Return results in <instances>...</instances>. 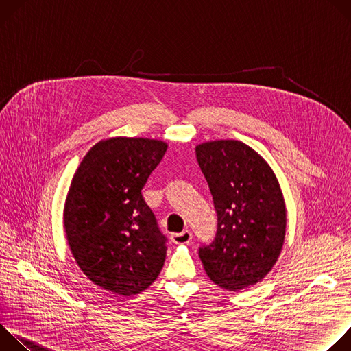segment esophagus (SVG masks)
I'll return each instance as SVG.
<instances>
[{
    "label": "esophagus",
    "instance_id": "1",
    "mask_svg": "<svg viewBox=\"0 0 351 351\" xmlns=\"http://www.w3.org/2000/svg\"><path fill=\"white\" fill-rule=\"evenodd\" d=\"M171 240L175 243V244H186L191 240V233L189 230H183L180 233H173L171 236Z\"/></svg>",
    "mask_w": 351,
    "mask_h": 351
}]
</instances>
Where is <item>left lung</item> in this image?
Returning a JSON list of instances; mask_svg holds the SVG:
<instances>
[{"instance_id": "obj_1", "label": "left lung", "mask_w": 351, "mask_h": 351, "mask_svg": "<svg viewBox=\"0 0 351 351\" xmlns=\"http://www.w3.org/2000/svg\"><path fill=\"white\" fill-rule=\"evenodd\" d=\"M217 211V233L198 256L210 279L237 291L260 282L275 265L286 233L278 179L252 147L217 140L195 147Z\"/></svg>"}]
</instances>
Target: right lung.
Segmentation results:
<instances>
[{"instance_id": "obj_1", "label": "right lung", "mask_w": 351, "mask_h": 351, "mask_svg": "<svg viewBox=\"0 0 351 351\" xmlns=\"http://www.w3.org/2000/svg\"><path fill=\"white\" fill-rule=\"evenodd\" d=\"M167 148L140 137L103 140L72 179L64 213L71 252L93 283L115 294L145 290L164 267L168 239L141 190Z\"/></svg>"}]
</instances>
